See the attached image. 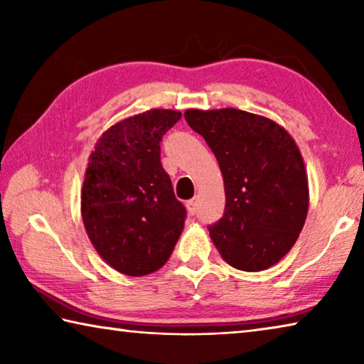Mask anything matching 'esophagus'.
<instances>
[{"instance_id":"1","label":"esophagus","mask_w":364,"mask_h":364,"mask_svg":"<svg viewBox=\"0 0 364 364\" xmlns=\"http://www.w3.org/2000/svg\"><path fill=\"white\" fill-rule=\"evenodd\" d=\"M197 202H199V196H194L193 199L186 202V207H188V212L191 215H194L196 210H197Z\"/></svg>"}]
</instances>
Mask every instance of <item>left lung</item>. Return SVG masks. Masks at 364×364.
Here are the masks:
<instances>
[{
	"mask_svg": "<svg viewBox=\"0 0 364 364\" xmlns=\"http://www.w3.org/2000/svg\"><path fill=\"white\" fill-rule=\"evenodd\" d=\"M188 125L218 160L225 215L210 237L232 268L257 273L294 247L310 204L300 149L284 127L247 110L188 109Z\"/></svg>",
	"mask_w": 364,
	"mask_h": 364,
	"instance_id": "obj_1",
	"label": "left lung"
}]
</instances>
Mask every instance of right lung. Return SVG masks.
I'll return each instance as SVG.
<instances>
[{
	"mask_svg": "<svg viewBox=\"0 0 364 364\" xmlns=\"http://www.w3.org/2000/svg\"><path fill=\"white\" fill-rule=\"evenodd\" d=\"M181 112L149 109L114 123L96 141L82 186V220L97 254L127 276L164 267L186 210L160 164V141Z\"/></svg>",
	"mask_w": 364,
	"mask_h": 364,
	"instance_id": "obj_1",
	"label": "right lung"
}]
</instances>
